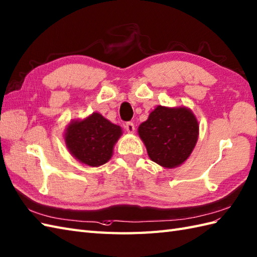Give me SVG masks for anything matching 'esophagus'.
Masks as SVG:
<instances>
[{
	"label": "esophagus",
	"instance_id": "1",
	"mask_svg": "<svg viewBox=\"0 0 257 257\" xmlns=\"http://www.w3.org/2000/svg\"><path fill=\"white\" fill-rule=\"evenodd\" d=\"M124 129H126L129 134H133L135 131V124L131 121H128L124 123Z\"/></svg>",
	"mask_w": 257,
	"mask_h": 257
}]
</instances>
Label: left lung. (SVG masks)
Wrapping results in <instances>:
<instances>
[{
	"label": "left lung",
	"instance_id": "obj_1",
	"mask_svg": "<svg viewBox=\"0 0 257 257\" xmlns=\"http://www.w3.org/2000/svg\"><path fill=\"white\" fill-rule=\"evenodd\" d=\"M198 130L192 110L158 106L148 120L140 124L138 133L153 162L173 169L190 156L198 139Z\"/></svg>",
	"mask_w": 257,
	"mask_h": 257
}]
</instances>
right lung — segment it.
Instances as JSON below:
<instances>
[{
  "mask_svg": "<svg viewBox=\"0 0 257 257\" xmlns=\"http://www.w3.org/2000/svg\"><path fill=\"white\" fill-rule=\"evenodd\" d=\"M120 135V127L94 112L84 120L71 122L64 139L71 154L80 162L99 166L111 158L112 148Z\"/></svg>",
  "mask_w": 257,
  "mask_h": 257,
  "instance_id": "add662e5",
  "label": "right lung"
}]
</instances>
